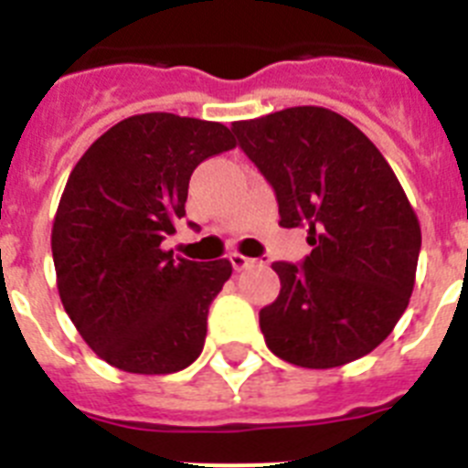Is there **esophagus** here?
Instances as JSON below:
<instances>
[{
	"label": "esophagus",
	"instance_id": "34e87169",
	"mask_svg": "<svg viewBox=\"0 0 468 468\" xmlns=\"http://www.w3.org/2000/svg\"><path fill=\"white\" fill-rule=\"evenodd\" d=\"M229 262H231V267H234V270L243 271V270H248V267H253L255 260L253 258H246V255H241V253H231L229 255Z\"/></svg>",
	"mask_w": 468,
	"mask_h": 468
}]
</instances>
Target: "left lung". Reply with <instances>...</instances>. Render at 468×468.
I'll list each match as a JSON object with an SVG mask.
<instances>
[{
	"mask_svg": "<svg viewBox=\"0 0 468 468\" xmlns=\"http://www.w3.org/2000/svg\"><path fill=\"white\" fill-rule=\"evenodd\" d=\"M239 147L274 187L281 227H309L302 264L274 262L281 292L264 342L300 367H337L382 345L415 288L421 229L382 152L325 107L234 122Z\"/></svg>",
	"mask_w": 468,
	"mask_h": 468,
	"instance_id": "8db88e82",
	"label": "left lung"
}]
</instances>
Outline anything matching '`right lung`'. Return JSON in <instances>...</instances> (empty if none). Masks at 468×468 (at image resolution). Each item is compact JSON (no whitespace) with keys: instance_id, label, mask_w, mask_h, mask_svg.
<instances>
[{"instance_id":"obj_1","label":"right lung","mask_w":468,"mask_h":468,"mask_svg":"<svg viewBox=\"0 0 468 468\" xmlns=\"http://www.w3.org/2000/svg\"><path fill=\"white\" fill-rule=\"evenodd\" d=\"M231 147L222 123L150 112L112 126L69 173L51 231L58 292L86 345L123 373H177L204 349L231 262L173 260L161 241L185 218L194 168Z\"/></svg>"}]
</instances>
